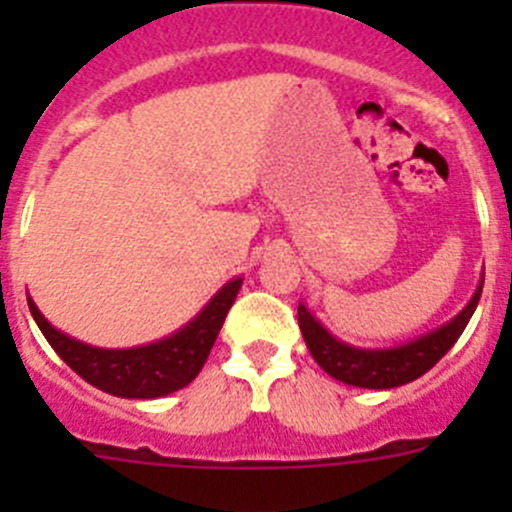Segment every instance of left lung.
I'll list each match as a JSON object with an SVG mask.
<instances>
[{
	"label": "left lung",
	"instance_id": "8db88e82",
	"mask_svg": "<svg viewBox=\"0 0 512 512\" xmlns=\"http://www.w3.org/2000/svg\"><path fill=\"white\" fill-rule=\"evenodd\" d=\"M482 284H485V274L479 279V287L472 295V300L449 323H443L441 328L431 330L425 336L392 348H361L338 341L302 302L297 307V320H300L302 338H305L307 348H310L312 359L318 361L325 374H330V377L343 384H351V387L392 390V387H400V384H408L413 379L423 377L459 341L469 318L477 310Z\"/></svg>",
	"mask_w": 512,
	"mask_h": 512
}]
</instances>
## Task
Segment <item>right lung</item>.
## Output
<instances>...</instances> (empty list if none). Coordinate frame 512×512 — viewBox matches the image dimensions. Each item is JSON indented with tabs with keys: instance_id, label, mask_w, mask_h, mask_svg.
<instances>
[{
	"instance_id": "right-lung-1",
	"label": "right lung",
	"mask_w": 512,
	"mask_h": 512,
	"mask_svg": "<svg viewBox=\"0 0 512 512\" xmlns=\"http://www.w3.org/2000/svg\"><path fill=\"white\" fill-rule=\"evenodd\" d=\"M241 284L243 277L230 279L184 328L161 341L133 348H97L81 343L48 323L30 297L27 307L53 351L92 387L115 397L156 400L187 387L202 372Z\"/></svg>"
}]
</instances>
